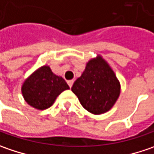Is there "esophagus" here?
Listing matches in <instances>:
<instances>
[{"mask_svg":"<svg viewBox=\"0 0 154 154\" xmlns=\"http://www.w3.org/2000/svg\"><path fill=\"white\" fill-rule=\"evenodd\" d=\"M67 83H68V85L70 86V88H71V87H72V85H73L74 81H73V80H70V81H68Z\"/></svg>","mask_w":154,"mask_h":154,"instance_id":"1","label":"esophagus"}]
</instances>
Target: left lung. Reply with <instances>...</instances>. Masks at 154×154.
Masks as SVG:
<instances>
[{"mask_svg":"<svg viewBox=\"0 0 154 154\" xmlns=\"http://www.w3.org/2000/svg\"><path fill=\"white\" fill-rule=\"evenodd\" d=\"M71 90L86 110L100 115L109 110L116 103L121 86L109 65L98 56L88 62Z\"/></svg>","mask_w":154,"mask_h":154,"instance_id":"1","label":"left lung"}]
</instances>
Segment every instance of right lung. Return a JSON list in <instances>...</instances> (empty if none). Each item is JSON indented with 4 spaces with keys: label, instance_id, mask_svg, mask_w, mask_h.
<instances>
[{
    "label": "right lung",
    "instance_id": "1",
    "mask_svg": "<svg viewBox=\"0 0 154 154\" xmlns=\"http://www.w3.org/2000/svg\"><path fill=\"white\" fill-rule=\"evenodd\" d=\"M70 87L64 78L52 73L49 66H42L24 82L21 91L30 106L43 110L50 108L57 97Z\"/></svg>",
    "mask_w": 154,
    "mask_h": 154
}]
</instances>
